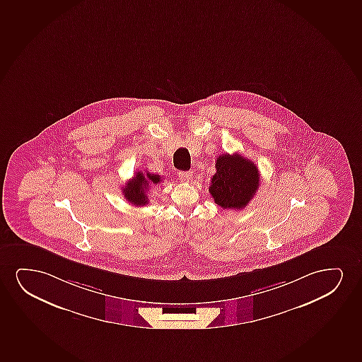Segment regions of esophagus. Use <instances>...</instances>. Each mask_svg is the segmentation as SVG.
I'll list each match as a JSON object with an SVG mask.
<instances>
[{
  "label": "esophagus",
  "mask_w": 362,
  "mask_h": 362,
  "mask_svg": "<svg viewBox=\"0 0 362 362\" xmlns=\"http://www.w3.org/2000/svg\"><path fill=\"white\" fill-rule=\"evenodd\" d=\"M178 177L184 183H188L193 178V172H183V170H180V172H178Z\"/></svg>",
  "instance_id": "34e87169"
}]
</instances>
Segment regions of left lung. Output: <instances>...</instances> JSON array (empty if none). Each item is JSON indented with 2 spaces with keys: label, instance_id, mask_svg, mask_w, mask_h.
Returning a JSON list of instances; mask_svg holds the SVG:
<instances>
[{
  "label": "left lung",
  "instance_id": "8db88e82",
  "mask_svg": "<svg viewBox=\"0 0 362 362\" xmlns=\"http://www.w3.org/2000/svg\"><path fill=\"white\" fill-rule=\"evenodd\" d=\"M260 174L252 160L238 153L218 156L216 173L209 192L222 209L240 210L248 205L259 189Z\"/></svg>",
  "mask_w": 362,
  "mask_h": 362
}]
</instances>
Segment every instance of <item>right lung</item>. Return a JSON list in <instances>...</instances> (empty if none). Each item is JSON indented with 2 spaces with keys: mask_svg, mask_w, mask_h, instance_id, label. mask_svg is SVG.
Masks as SVG:
<instances>
[{
  "mask_svg": "<svg viewBox=\"0 0 362 362\" xmlns=\"http://www.w3.org/2000/svg\"><path fill=\"white\" fill-rule=\"evenodd\" d=\"M160 182L162 179L157 174L136 172L134 178L125 185V188L122 189V193L127 202H132V205L145 206L148 202L146 192L150 189L151 185H157Z\"/></svg>",
  "mask_w": 362,
  "mask_h": 362,
  "instance_id": "right-lung-1",
  "label": "right lung"
}]
</instances>
